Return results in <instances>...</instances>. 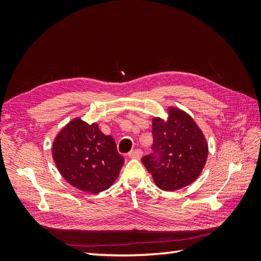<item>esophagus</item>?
I'll use <instances>...</instances> for the list:
<instances>
[{"label": "esophagus", "instance_id": "obj_1", "mask_svg": "<svg viewBox=\"0 0 261 261\" xmlns=\"http://www.w3.org/2000/svg\"><path fill=\"white\" fill-rule=\"evenodd\" d=\"M142 156V151L140 149H134L129 152V157L132 159H140Z\"/></svg>", "mask_w": 261, "mask_h": 261}]
</instances>
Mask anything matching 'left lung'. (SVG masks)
Wrapping results in <instances>:
<instances>
[{"mask_svg": "<svg viewBox=\"0 0 261 261\" xmlns=\"http://www.w3.org/2000/svg\"><path fill=\"white\" fill-rule=\"evenodd\" d=\"M152 152L141 162L164 191L192 184L206 163L208 149L202 131L190 115L170 108L169 118L152 120Z\"/></svg>", "mask_w": 261, "mask_h": 261, "instance_id": "left-lung-1", "label": "left lung"}]
</instances>
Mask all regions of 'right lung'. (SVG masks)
<instances>
[{
  "label": "right lung",
  "instance_id": "add662e5",
  "mask_svg": "<svg viewBox=\"0 0 261 261\" xmlns=\"http://www.w3.org/2000/svg\"><path fill=\"white\" fill-rule=\"evenodd\" d=\"M53 157L59 173L81 191L103 192L118 178L124 164L112 137L96 123L75 119L59 132L53 145Z\"/></svg>",
  "mask_w": 261,
  "mask_h": 261
}]
</instances>
